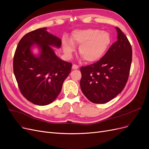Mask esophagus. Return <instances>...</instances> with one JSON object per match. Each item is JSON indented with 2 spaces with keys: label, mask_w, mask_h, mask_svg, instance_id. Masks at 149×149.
<instances>
[{
  "label": "esophagus",
  "mask_w": 149,
  "mask_h": 149,
  "mask_svg": "<svg viewBox=\"0 0 149 149\" xmlns=\"http://www.w3.org/2000/svg\"><path fill=\"white\" fill-rule=\"evenodd\" d=\"M72 68H73V70H77L79 68V66L77 65L73 64V66H72Z\"/></svg>",
  "instance_id": "esophagus-1"
}]
</instances>
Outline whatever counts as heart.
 Masks as SVG:
<instances>
[{"label": "heart", "mask_w": 149, "mask_h": 149, "mask_svg": "<svg viewBox=\"0 0 149 149\" xmlns=\"http://www.w3.org/2000/svg\"><path fill=\"white\" fill-rule=\"evenodd\" d=\"M70 42L64 40L63 47L67 55L70 56L74 50V46L79 47V55L86 62L93 63L101 58L109 46L111 37L106 31L94 29L74 31Z\"/></svg>", "instance_id": "b5f03b06"}]
</instances>
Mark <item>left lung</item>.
Masks as SVG:
<instances>
[{
	"mask_svg": "<svg viewBox=\"0 0 149 149\" xmlns=\"http://www.w3.org/2000/svg\"><path fill=\"white\" fill-rule=\"evenodd\" d=\"M118 40L101 59L80 68V86L84 95L95 104L110 101L124 89L132 63V49L127 37L116 27Z\"/></svg>",
	"mask_w": 149,
	"mask_h": 149,
	"instance_id": "obj_1",
	"label": "left lung"
}]
</instances>
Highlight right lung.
I'll return each instance as SVG.
<instances>
[{
  "label": "right lung",
  "instance_id": "right-lung-1",
  "mask_svg": "<svg viewBox=\"0 0 149 149\" xmlns=\"http://www.w3.org/2000/svg\"><path fill=\"white\" fill-rule=\"evenodd\" d=\"M47 29H38L25 34L18 44L13 61V73L22 94L39 106L55 101L72 67L71 63L56 56L50 46L60 48L61 39ZM35 43L41 49L38 57L31 52Z\"/></svg>",
  "mask_w": 149,
  "mask_h": 149
}]
</instances>
